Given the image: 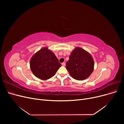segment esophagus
<instances>
[{
	"instance_id": "34e87169",
	"label": "esophagus",
	"mask_w": 124,
	"mask_h": 124,
	"mask_svg": "<svg viewBox=\"0 0 124 124\" xmlns=\"http://www.w3.org/2000/svg\"><path fill=\"white\" fill-rule=\"evenodd\" d=\"M62 65L63 66H65V63L64 62L62 63Z\"/></svg>"
}]
</instances>
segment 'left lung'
I'll list each match as a JSON object with an SVG mask.
<instances>
[{
    "mask_svg": "<svg viewBox=\"0 0 124 124\" xmlns=\"http://www.w3.org/2000/svg\"><path fill=\"white\" fill-rule=\"evenodd\" d=\"M66 68L74 79L83 80L87 78L93 72V59L87 51L77 47L71 53Z\"/></svg>",
    "mask_w": 124,
    "mask_h": 124,
    "instance_id": "obj_1",
    "label": "left lung"
}]
</instances>
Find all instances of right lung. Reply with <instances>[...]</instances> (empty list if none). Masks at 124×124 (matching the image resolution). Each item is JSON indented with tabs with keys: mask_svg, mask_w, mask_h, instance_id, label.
Returning a JSON list of instances; mask_svg holds the SVG:
<instances>
[{
	"mask_svg": "<svg viewBox=\"0 0 124 124\" xmlns=\"http://www.w3.org/2000/svg\"><path fill=\"white\" fill-rule=\"evenodd\" d=\"M30 65L34 75L44 80L53 77L61 66L54 53L48 47H43L34 54L31 59Z\"/></svg>",
	"mask_w": 124,
	"mask_h": 124,
	"instance_id": "1",
	"label": "right lung"
}]
</instances>
